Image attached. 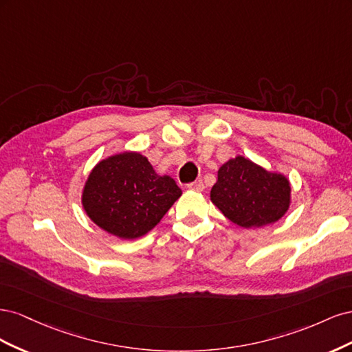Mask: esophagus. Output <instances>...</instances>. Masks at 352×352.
<instances>
[{
    "instance_id": "esophagus-1",
    "label": "esophagus",
    "mask_w": 352,
    "mask_h": 352,
    "mask_svg": "<svg viewBox=\"0 0 352 352\" xmlns=\"http://www.w3.org/2000/svg\"><path fill=\"white\" fill-rule=\"evenodd\" d=\"M188 188L194 189V190H202V189H204V184H202V180H195V182L189 184Z\"/></svg>"
}]
</instances>
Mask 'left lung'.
<instances>
[{"label": "left lung", "mask_w": 352, "mask_h": 352, "mask_svg": "<svg viewBox=\"0 0 352 352\" xmlns=\"http://www.w3.org/2000/svg\"><path fill=\"white\" fill-rule=\"evenodd\" d=\"M210 197L238 226L261 228L285 214L291 201V186L285 176L270 173L239 155L219 168Z\"/></svg>", "instance_id": "8db88e82"}]
</instances>
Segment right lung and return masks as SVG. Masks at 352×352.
I'll list each match as a JSON object with an SVG mask.
<instances>
[{
  "mask_svg": "<svg viewBox=\"0 0 352 352\" xmlns=\"http://www.w3.org/2000/svg\"><path fill=\"white\" fill-rule=\"evenodd\" d=\"M182 190L170 176H158L146 157L123 153L100 162L83 189L82 204L105 232L135 239L163 219Z\"/></svg>",
  "mask_w": 352,
  "mask_h": 352,
  "instance_id": "obj_1",
  "label": "right lung"
}]
</instances>
